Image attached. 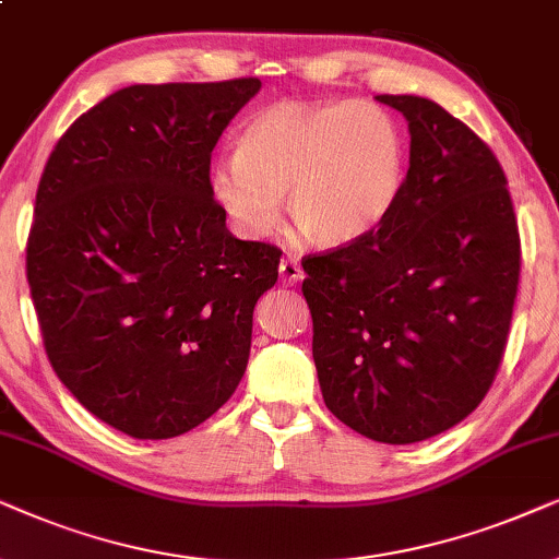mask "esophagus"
<instances>
[{
  "label": "esophagus",
  "instance_id": "1",
  "mask_svg": "<svg viewBox=\"0 0 559 559\" xmlns=\"http://www.w3.org/2000/svg\"><path fill=\"white\" fill-rule=\"evenodd\" d=\"M278 273H281V281H284V286H294V284H299V281L304 278V271H301L299 260H296V258H284V260H281Z\"/></svg>",
  "mask_w": 559,
  "mask_h": 559
}]
</instances>
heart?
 Segmentation results:
<instances>
[{
    "mask_svg": "<svg viewBox=\"0 0 559 559\" xmlns=\"http://www.w3.org/2000/svg\"><path fill=\"white\" fill-rule=\"evenodd\" d=\"M399 119L370 102H278L258 111L237 155L212 166V197L237 233L260 240L286 214L322 248L376 233L406 186Z\"/></svg>",
    "mask_w": 559,
    "mask_h": 559,
    "instance_id": "heart-1",
    "label": "heart"
}]
</instances>
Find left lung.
Wrapping results in <instances>:
<instances>
[{
    "label": "left lung",
    "mask_w": 559,
    "mask_h": 559,
    "mask_svg": "<svg viewBox=\"0 0 559 559\" xmlns=\"http://www.w3.org/2000/svg\"><path fill=\"white\" fill-rule=\"evenodd\" d=\"M408 170L376 233L301 260L324 404L368 440L412 444L475 412L501 366L522 242L506 174L440 104L381 94Z\"/></svg>",
    "instance_id": "obj_1"
}]
</instances>
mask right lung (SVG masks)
Here are the masks:
<instances>
[{"label":"right lung","instance_id":"1","mask_svg":"<svg viewBox=\"0 0 559 559\" xmlns=\"http://www.w3.org/2000/svg\"><path fill=\"white\" fill-rule=\"evenodd\" d=\"M258 92V79L119 88L63 132L40 176L27 284L48 360L135 440L199 427L248 368L281 250L229 233L210 166Z\"/></svg>","mask_w":559,"mask_h":559}]
</instances>
